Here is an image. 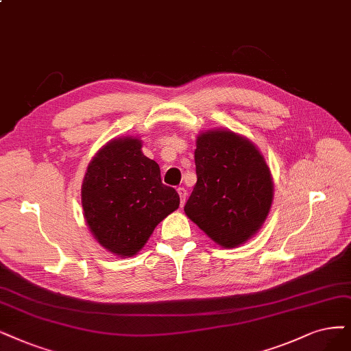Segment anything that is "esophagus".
Here are the masks:
<instances>
[{"instance_id":"34e87169","label":"esophagus","mask_w":351,"mask_h":351,"mask_svg":"<svg viewBox=\"0 0 351 351\" xmlns=\"http://www.w3.org/2000/svg\"><path fill=\"white\" fill-rule=\"evenodd\" d=\"M178 193H179V198H180V206H184L185 201H186V197H188V192L182 186V188H178Z\"/></svg>"}]
</instances>
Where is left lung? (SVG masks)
Instances as JSON below:
<instances>
[{
	"mask_svg": "<svg viewBox=\"0 0 351 351\" xmlns=\"http://www.w3.org/2000/svg\"><path fill=\"white\" fill-rule=\"evenodd\" d=\"M195 166L185 214L221 247H239L262 228L274 201L263 154L231 130H208L197 138Z\"/></svg>",
	"mask_w": 351,
	"mask_h": 351,
	"instance_id": "obj_1",
	"label": "left lung"
}]
</instances>
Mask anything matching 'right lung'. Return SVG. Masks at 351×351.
I'll return each instance as SVG.
<instances>
[{"label":"right lung","instance_id":"1","mask_svg":"<svg viewBox=\"0 0 351 351\" xmlns=\"http://www.w3.org/2000/svg\"><path fill=\"white\" fill-rule=\"evenodd\" d=\"M82 208L89 231L108 252L132 257L162 219L179 208L178 192L162 184L160 167L141 152V140H110L88 165Z\"/></svg>","mask_w":351,"mask_h":351}]
</instances>
